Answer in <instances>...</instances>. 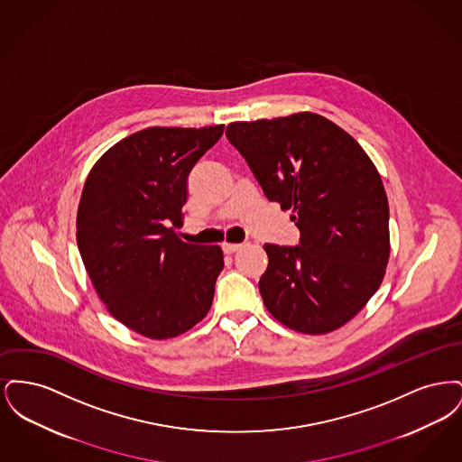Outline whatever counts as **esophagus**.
<instances>
[{
	"label": "esophagus",
	"instance_id": "1",
	"mask_svg": "<svg viewBox=\"0 0 462 462\" xmlns=\"http://www.w3.org/2000/svg\"><path fill=\"white\" fill-rule=\"evenodd\" d=\"M223 251L226 253V254H232V253H236V251H239L242 247V244H230V242H223Z\"/></svg>",
	"mask_w": 462,
	"mask_h": 462
}]
</instances>
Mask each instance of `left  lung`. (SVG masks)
Here are the masks:
<instances>
[{
  "mask_svg": "<svg viewBox=\"0 0 462 462\" xmlns=\"http://www.w3.org/2000/svg\"><path fill=\"white\" fill-rule=\"evenodd\" d=\"M225 134L301 234L296 247L264 244V307L303 334L339 329L373 298L390 260L388 198L371 157L313 112L230 123Z\"/></svg>",
  "mask_w": 462,
  "mask_h": 462,
  "instance_id": "1",
  "label": "left lung"
}]
</instances>
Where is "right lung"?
<instances>
[{"instance_id": "add662e5", "label": "right lung", "mask_w": 462, "mask_h": 462, "mask_svg": "<svg viewBox=\"0 0 462 462\" xmlns=\"http://www.w3.org/2000/svg\"><path fill=\"white\" fill-rule=\"evenodd\" d=\"M223 128L133 133L93 164L85 181L76 218L83 263L110 315L145 337L180 336L213 305L223 251L183 242L176 228L189 173Z\"/></svg>"}]
</instances>
